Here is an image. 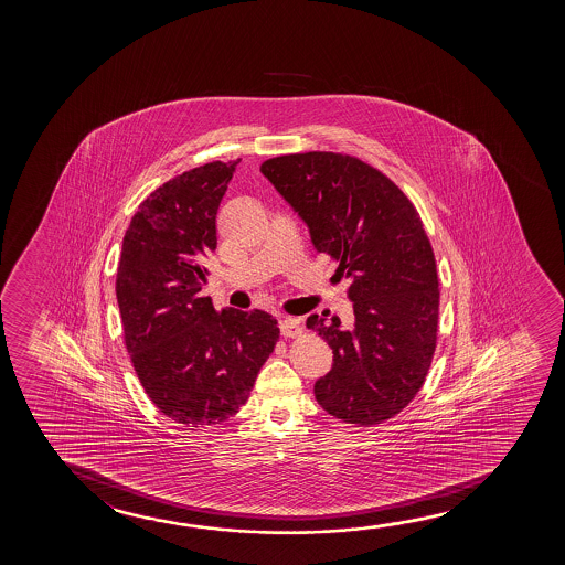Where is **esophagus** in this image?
<instances>
[{
  "mask_svg": "<svg viewBox=\"0 0 565 565\" xmlns=\"http://www.w3.org/2000/svg\"><path fill=\"white\" fill-rule=\"evenodd\" d=\"M279 328H281V335L284 338H299L302 333L299 318L281 317L279 318Z\"/></svg>",
  "mask_w": 565,
  "mask_h": 565,
  "instance_id": "34e87169",
  "label": "esophagus"
}]
</instances>
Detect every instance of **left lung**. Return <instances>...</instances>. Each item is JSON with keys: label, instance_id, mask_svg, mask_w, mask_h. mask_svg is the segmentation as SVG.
<instances>
[{"label": "left lung", "instance_id": "obj_1", "mask_svg": "<svg viewBox=\"0 0 565 565\" xmlns=\"http://www.w3.org/2000/svg\"><path fill=\"white\" fill-rule=\"evenodd\" d=\"M260 171L351 281L353 324L341 328L326 312L307 318L333 353L332 371L315 384L317 402L349 425L395 417L425 384L438 338V271L417 209L355 156H276Z\"/></svg>", "mask_w": 565, "mask_h": 565}]
</instances>
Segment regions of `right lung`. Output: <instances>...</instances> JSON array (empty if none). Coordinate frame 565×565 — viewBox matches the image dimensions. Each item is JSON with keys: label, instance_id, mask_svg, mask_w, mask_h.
I'll list each match as a JSON object with an SVG mask.
<instances>
[{"label": "right lung", "instance_id": "add662e5", "mask_svg": "<svg viewBox=\"0 0 565 565\" xmlns=\"http://www.w3.org/2000/svg\"><path fill=\"white\" fill-rule=\"evenodd\" d=\"M239 162L204 163L148 194L119 256L125 348L148 397L181 425L233 417L279 340L268 312H217L201 297L204 263L217 245V209Z\"/></svg>", "mask_w": 565, "mask_h": 565}]
</instances>
